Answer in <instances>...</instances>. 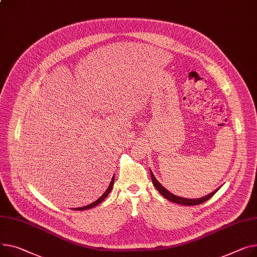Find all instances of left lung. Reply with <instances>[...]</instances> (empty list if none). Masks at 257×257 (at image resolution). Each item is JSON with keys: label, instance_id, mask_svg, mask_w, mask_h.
Masks as SVG:
<instances>
[{"label": "left lung", "instance_id": "1", "mask_svg": "<svg viewBox=\"0 0 257 257\" xmlns=\"http://www.w3.org/2000/svg\"><path fill=\"white\" fill-rule=\"evenodd\" d=\"M150 173H151L152 182H153L154 186H155L156 189L159 191V193L161 195H163L166 199L173 201V202H176V203H179V204H183V206H196V204H200V203H202L204 201H207L208 199H210L220 189V187H219L218 189H216L212 193H210V194H208L206 196H203L201 198H194V199H192V198H183V197H180V196H177V195H175L173 193H170L168 190H166L165 188L158 182V180L155 178V176L153 175L151 169H150Z\"/></svg>", "mask_w": 257, "mask_h": 257}]
</instances>
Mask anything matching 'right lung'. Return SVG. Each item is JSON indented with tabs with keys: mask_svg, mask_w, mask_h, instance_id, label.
<instances>
[{
	"mask_svg": "<svg viewBox=\"0 0 257 257\" xmlns=\"http://www.w3.org/2000/svg\"><path fill=\"white\" fill-rule=\"evenodd\" d=\"M113 183H114V176L112 177V179H111V182H110V184H109V186H108V188L106 189V191L102 194L97 200H95L94 202H92L91 204H88V206H85V207H81V208H75V209H73V210H75V211H83V210H89V209H91V208H94V207H96V206H98V204L100 203V202H102L103 201L105 198H106V196L109 194V192L111 191V189H112V187H113Z\"/></svg>",
	"mask_w": 257,
	"mask_h": 257,
	"instance_id": "1",
	"label": "right lung"
}]
</instances>
